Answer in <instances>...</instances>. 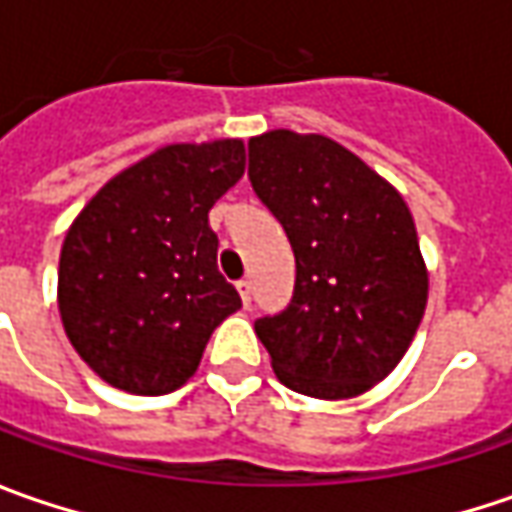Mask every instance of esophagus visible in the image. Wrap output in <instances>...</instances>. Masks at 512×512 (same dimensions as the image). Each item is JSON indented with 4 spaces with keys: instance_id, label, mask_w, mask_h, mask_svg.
I'll use <instances>...</instances> for the list:
<instances>
[{
    "instance_id": "esophagus-1",
    "label": "esophagus",
    "mask_w": 512,
    "mask_h": 512,
    "mask_svg": "<svg viewBox=\"0 0 512 512\" xmlns=\"http://www.w3.org/2000/svg\"><path fill=\"white\" fill-rule=\"evenodd\" d=\"M236 290H239V296H242V305L250 307V290H253V287H250V282H247V279L236 282Z\"/></svg>"
}]
</instances>
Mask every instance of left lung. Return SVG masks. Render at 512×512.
Here are the masks:
<instances>
[{
    "instance_id": "left-lung-1",
    "label": "left lung",
    "mask_w": 512,
    "mask_h": 512,
    "mask_svg": "<svg viewBox=\"0 0 512 512\" xmlns=\"http://www.w3.org/2000/svg\"><path fill=\"white\" fill-rule=\"evenodd\" d=\"M250 185L296 256L287 310L256 322L276 379L327 402L362 396L402 362L427 307L410 207L322 133L253 136Z\"/></svg>"
}]
</instances>
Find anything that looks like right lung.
<instances>
[{"instance_id": "obj_1", "label": "right lung", "mask_w": 512, "mask_h": 512, "mask_svg": "<svg viewBox=\"0 0 512 512\" xmlns=\"http://www.w3.org/2000/svg\"><path fill=\"white\" fill-rule=\"evenodd\" d=\"M245 176V142L153 150L82 207L59 256V316L73 350L116 390L173 393L210 333L242 307L216 267L207 213Z\"/></svg>"}]
</instances>
